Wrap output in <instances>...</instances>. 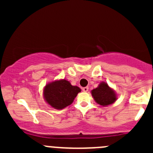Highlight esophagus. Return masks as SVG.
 I'll return each instance as SVG.
<instances>
[{"label": "esophagus", "mask_w": 153, "mask_h": 153, "mask_svg": "<svg viewBox=\"0 0 153 153\" xmlns=\"http://www.w3.org/2000/svg\"><path fill=\"white\" fill-rule=\"evenodd\" d=\"M82 91H83V92H87V91H88V87H83L82 88Z\"/></svg>", "instance_id": "34e87169"}]
</instances>
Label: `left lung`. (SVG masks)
I'll return each instance as SVG.
<instances>
[{"mask_svg": "<svg viewBox=\"0 0 153 153\" xmlns=\"http://www.w3.org/2000/svg\"><path fill=\"white\" fill-rule=\"evenodd\" d=\"M91 95L95 101L102 106L113 104L118 97L116 91L104 81L100 82L96 88L91 91Z\"/></svg>", "mask_w": 153, "mask_h": 153, "instance_id": "8db88e82", "label": "left lung"}]
</instances>
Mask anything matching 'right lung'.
<instances>
[{
    "mask_svg": "<svg viewBox=\"0 0 153 153\" xmlns=\"http://www.w3.org/2000/svg\"><path fill=\"white\" fill-rule=\"evenodd\" d=\"M80 91V88L72 85L68 80L59 79L52 80L45 85L43 88V97L49 106L61 110L72 104Z\"/></svg>",
    "mask_w": 153,
    "mask_h": 153,
    "instance_id": "1",
    "label": "right lung"
}]
</instances>
